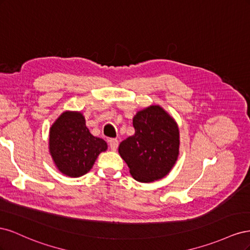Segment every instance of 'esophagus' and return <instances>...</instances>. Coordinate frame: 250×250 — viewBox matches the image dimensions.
<instances>
[{"instance_id":"1","label":"esophagus","mask_w":250,"mask_h":250,"mask_svg":"<svg viewBox=\"0 0 250 250\" xmlns=\"http://www.w3.org/2000/svg\"><path fill=\"white\" fill-rule=\"evenodd\" d=\"M109 147L112 151H116L118 149V146H119V142L117 139H110L109 141Z\"/></svg>"}]
</instances>
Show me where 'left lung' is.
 I'll list each match as a JSON object with an SVG mask.
<instances>
[{
	"instance_id": "left-lung-1",
	"label": "left lung",
	"mask_w": 250,
	"mask_h": 250,
	"mask_svg": "<svg viewBox=\"0 0 250 250\" xmlns=\"http://www.w3.org/2000/svg\"><path fill=\"white\" fill-rule=\"evenodd\" d=\"M132 123L134 134L119 146L132 177L148 184L167 176L179 155L176 121L160 105H150L135 113Z\"/></svg>"
}]
</instances>
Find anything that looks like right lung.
I'll list each match as a JSON object with an SVG mask.
<instances>
[{"label": "right lung", "mask_w": 250, "mask_h": 250, "mask_svg": "<svg viewBox=\"0 0 250 250\" xmlns=\"http://www.w3.org/2000/svg\"><path fill=\"white\" fill-rule=\"evenodd\" d=\"M106 150V142L89 132L81 111H63L50 128L49 152L57 170L65 176L84 175Z\"/></svg>", "instance_id": "right-lung-1"}]
</instances>
